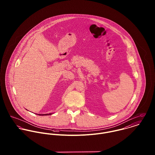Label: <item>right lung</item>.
I'll use <instances>...</instances> for the list:
<instances>
[{"label":"right lung","mask_w":155,"mask_h":155,"mask_svg":"<svg viewBox=\"0 0 155 155\" xmlns=\"http://www.w3.org/2000/svg\"><path fill=\"white\" fill-rule=\"evenodd\" d=\"M51 113H49V114H42V115H51ZM38 115H42V114H39Z\"/></svg>","instance_id":"1"}]
</instances>
